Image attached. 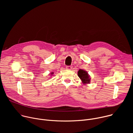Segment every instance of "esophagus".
<instances>
[{
	"instance_id": "obj_1",
	"label": "esophagus",
	"mask_w": 133,
	"mask_h": 133,
	"mask_svg": "<svg viewBox=\"0 0 133 133\" xmlns=\"http://www.w3.org/2000/svg\"><path fill=\"white\" fill-rule=\"evenodd\" d=\"M72 66H67L66 67V69H68V70H71V68H72Z\"/></svg>"
}]
</instances>
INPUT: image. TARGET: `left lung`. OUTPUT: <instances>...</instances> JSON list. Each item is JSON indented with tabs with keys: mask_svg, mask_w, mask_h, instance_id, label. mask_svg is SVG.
<instances>
[{
	"mask_svg": "<svg viewBox=\"0 0 133 133\" xmlns=\"http://www.w3.org/2000/svg\"><path fill=\"white\" fill-rule=\"evenodd\" d=\"M78 76L84 84H89L90 82L89 75L86 71L83 69H79L78 71Z\"/></svg>",
	"mask_w": 133,
	"mask_h": 133,
	"instance_id": "1",
	"label": "left lung"
}]
</instances>
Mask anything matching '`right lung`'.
Here are the masks:
<instances>
[{
  "mask_svg": "<svg viewBox=\"0 0 133 133\" xmlns=\"http://www.w3.org/2000/svg\"><path fill=\"white\" fill-rule=\"evenodd\" d=\"M54 74V72H51V75H52V74Z\"/></svg>",
  "mask_w": 133,
  "mask_h": 133,
  "instance_id": "1",
  "label": "right lung"
}]
</instances>
